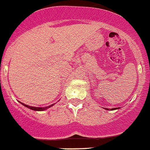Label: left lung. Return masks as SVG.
Masks as SVG:
<instances>
[{"mask_svg": "<svg viewBox=\"0 0 150 150\" xmlns=\"http://www.w3.org/2000/svg\"><path fill=\"white\" fill-rule=\"evenodd\" d=\"M106 109H107V108H106ZM115 109H117V108H112V109H110V110H115Z\"/></svg>", "mask_w": 150, "mask_h": 150, "instance_id": "8db88e82", "label": "left lung"}]
</instances>
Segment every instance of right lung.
<instances>
[{"label":"right lung","mask_w":150,"mask_h":150,"mask_svg":"<svg viewBox=\"0 0 150 150\" xmlns=\"http://www.w3.org/2000/svg\"><path fill=\"white\" fill-rule=\"evenodd\" d=\"M21 104H22V103H21ZM22 105H25V107L31 109V110H38V111H40V110H45V109L48 108H50V107H52V105H49V106H48V107H45V108H36V107H31V106H28V105H25V104H22Z\"/></svg>","instance_id":"right-lung-1"}]
</instances>
